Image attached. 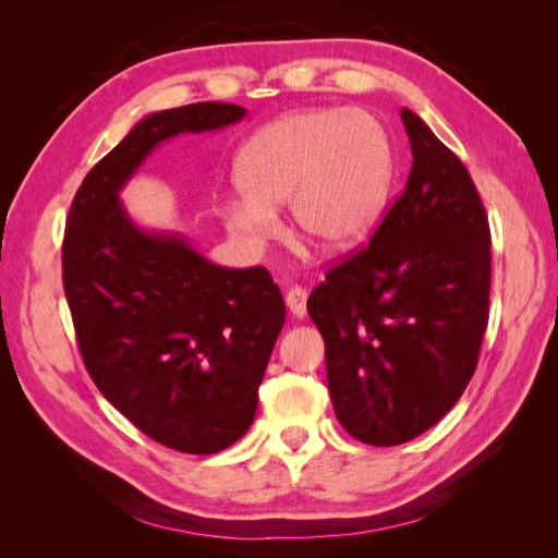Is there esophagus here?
Here are the masks:
<instances>
[{"mask_svg":"<svg viewBox=\"0 0 558 558\" xmlns=\"http://www.w3.org/2000/svg\"><path fill=\"white\" fill-rule=\"evenodd\" d=\"M306 298H310V294H306V290L302 288V286H292L290 290H288V294H286V304H288V310L298 316V318H304L306 316Z\"/></svg>","mask_w":558,"mask_h":558,"instance_id":"esophagus-1","label":"esophagus"}]
</instances>
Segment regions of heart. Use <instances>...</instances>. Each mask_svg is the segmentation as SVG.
I'll return each instance as SVG.
<instances>
[{
  "mask_svg": "<svg viewBox=\"0 0 558 558\" xmlns=\"http://www.w3.org/2000/svg\"><path fill=\"white\" fill-rule=\"evenodd\" d=\"M242 194L222 220L258 246L276 232L288 204L292 230L324 252H345L372 230L390 184L384 126L360 110H298L260 126L234 165Z\"/></svg>",
  "mask_w": 558,
  "mask_h": 558,
  "instance_id": "obj_1",
  "label": "heart"
}]
</instances>
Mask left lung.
Wrapping results in <instances>:
<instances>
[{
    "mask_svg": "<svg viewBox=\"0 0 558 558\" xmlns=\"http://www.w3.org/2000/svg\"><path fill=\"white\" fill-rule=\"evenodd\" d=\"M400 120L405 192L306 302L336 417L369 446L405 444L456 405L489 322L492 234L475 182L417 114Z\"/></svg>",
    "mask_w": 558,
    "mask_h": 558,
    "instance_id": "left-lung-1",
    "label": "left lung"
}]
</instances>
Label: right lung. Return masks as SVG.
Listing matches in <instances>:
<instances>
[{"label":"right lung","instance_id":"obj_1","mask_svg":"<svg viewBox=\"0 0 558 558\" xmlns=\"http://www.w3.org/2000/svg\"><path fill=\"white\" fill-rule=\"evenodd\" d=\"M244 114L230 102L148 114L81 182L62 244L90 378L136 429L194 456L218 453L252 426L286 302L264 266L222 268L184 236L136 228L120 192L165 138Z\"/></svg>","mask_w":558,"mask_h":558}]
</instances>
